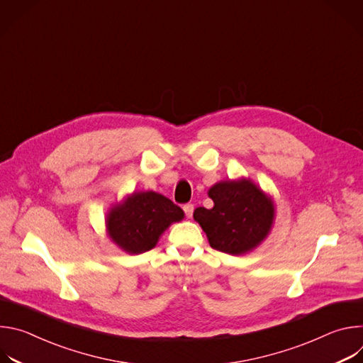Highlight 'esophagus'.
<instances>
[{
  "label": "esophagus",
  "mask_w": 363,
  "mask_h": 363,
  "mask_svg": "<svg viewBox=\"0 0 363 363\" xmlns=\"http://www.w3.org/2000/svg\"><path fill=\"white\" fill-rule=\"evenodd\" d=\"M184 213L186 217H192L194 213V203H185L184 205Z\"/></svg>",
  "instance_id": "obj_1"
}]
</instances>
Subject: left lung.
Returning <instances> with one entry per match:
<instances>
[{
  "instance_id": "8db88e82",
  "label": "left lung",
  "mask_w": 363,
  "mask_h": 363,
  "mask_svg": "<svg viewBox=\"0 0 363 363\" xmlns=\"http://www.w3.org/2000/svg\"><path fill=\"white\" fill-rule=\"evenodd\" d=\"M208 196L214 206L211 210L198 206L194 220L213 248L241 255L252 251L269 235L274 221V203L251 179L221 181L210 188Z\"/></svg>"
}]
</instances>
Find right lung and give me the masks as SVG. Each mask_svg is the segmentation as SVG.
Wrapping results in <instances>:
<instances>
[{
    "instance_id": "add662e5",
    "label": "right lung",
    "mask_w": 363,
    "mask_h": 363,
    "mask_svg": "<svg viewBox=\"0 0 363 363\" xmlns=\"http://www.w3.org/2000/svg\"><path fill=\"white\" fill-rule=\"evenodd\" d=\"M184 218V211L153 191L133 192L106 216L111 240L129 254H142L157 245L162 233Z\"/></svg>"
}]
</instances>
